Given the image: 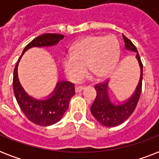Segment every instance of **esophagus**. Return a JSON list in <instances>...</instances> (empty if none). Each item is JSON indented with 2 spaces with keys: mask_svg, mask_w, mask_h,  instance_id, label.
<instances>
[{
  "mask_svg": "<svg viewBox=\"0 0 159 159\" xmlns=\"http://www.w3.org/2000/svg\"><path fill=\"white\" fill-rule=\"evenodd\" d=\"M84 89H85V87H81V86H79V87H77L76 88H75V91H76V92H80Z\"/></svg>",
  "mask_w": 159,
  "mask_h": 159,
  "instance_id": "esophagus-1",
  "label": "esophagus"
}]
</instances>
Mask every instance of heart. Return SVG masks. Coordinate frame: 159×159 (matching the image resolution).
I'll return each mask as SVG.
<instances>
[{
    "label": "heart",
    "instance_id": "obj_1",
    "mask_svg": "<svg viewBox=\"0 0 159 159\" xmlns=\"http://www.w3.org/2000/svg\"><path fill=\"white\" fill-rule=\"evenodd\" d=\"M120 57V44L113 35L87 36L78 41L72 53L62 57L64 72L73 82L84 77L87 64L97 77H106L116 67Z\"/></svg>",
    "mask_w": 159,
    "mask_h": 159
}]
</instances>
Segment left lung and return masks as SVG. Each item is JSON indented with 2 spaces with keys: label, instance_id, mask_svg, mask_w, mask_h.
<instances>
[{
  "label": "left lung",
  "instance_id": "1",
  "mask_svg": "<svg viewBox=\"0 0 159 159\" xmlns=\"http://www.w3.org/2000/svg\"><path fill=\"white\" fill-rule=\"evenodd\" d=\"M125 41V46L127 50L135 52L136 58L140 67V78L139 81L135 91L129 98L122 102H112L108 92L109 82L100 83L95 86L97 91V97L92 106L91 112L97 121L107 127H114L119 125L127 120L132 115L138 104L139 99L142 91V80H143V64L139 55L138 50L134 43L129 39L122 34Z\"/></svg>",
  "mask_w": 159,
  "mask_h": 159
}]
</instances>
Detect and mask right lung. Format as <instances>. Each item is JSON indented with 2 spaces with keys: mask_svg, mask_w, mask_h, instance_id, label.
Listing matches in <instances>:
<instances>
[{
  "mask_svg": "<svg viewBox=\"0 0 159 159\" xmlns=\"http://www.w3.org/2000/svg\"><path fill=\"white\" fill-rule=\"evenodd\" d=\"M63 38L64 35L58 34H44L34 39L26 45L14 69L13 89L17 103L25 116L38 125H52L62 119L63 114L68 109L70 99L75 95L74 84L67 81L57 82L54 91L47 98L36 99L25 91L19 81V62L24 53L30 48L56 45Z\"/></svg>",
  "mask_w": 159,
  "mask_h": 159,
  "instance_id": "add662e5",
  "label": "right lung"
}]
</instances>
